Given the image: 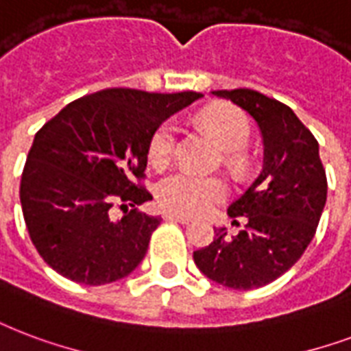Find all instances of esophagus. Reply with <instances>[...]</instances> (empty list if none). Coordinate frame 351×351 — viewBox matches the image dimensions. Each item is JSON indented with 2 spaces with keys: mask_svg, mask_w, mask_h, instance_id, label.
<instances>
[{
  "mask_svg": "<svg viewBox=\"0 0 351 351\" xmlns=\"http://www.w3.org/2000/svg\"><path fill=\"white\" fill-rule=\"evenodd\" d=\"M164 219H167V221H176V223H182V224L189 223V217H186V215H178V213H173V211H165Z\"/></svg>",
  "mask_w": 351,
  "mask_h": 351,
  "instance_id": "obj_1",
  "label": "esophagus"
}]
</instances>
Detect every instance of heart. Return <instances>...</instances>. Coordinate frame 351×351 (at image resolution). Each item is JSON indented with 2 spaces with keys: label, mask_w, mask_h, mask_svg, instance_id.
Returning a JSON list of instances; mask_svg holds the SVG:
<instances>
[{
  "label": "heart",
  "mask_w": 351,
  "mask_h": 351,
  "mask_svg": "<svg viewBox=\"0 0 351 351\" xmlns=\"http://www.w3.org/2000/svg\"><path fill=\"white\" fill-rule=\"evenodd\" d=\"M200 127L210 134L219 145L226 151H235L247 145L250 138V121L248 117L235 106L230 104H213L200 112ZM176 128L171 121L162 123L152 132L147 156L154 167H165L173 158L175 149ZM228 193V186L219 176H204L191 171H176L173 175L158 182V202L165 210L182 213V215H197L210 210Z\"/></svg>",
  "instance_id": "1"
}]
</instances>
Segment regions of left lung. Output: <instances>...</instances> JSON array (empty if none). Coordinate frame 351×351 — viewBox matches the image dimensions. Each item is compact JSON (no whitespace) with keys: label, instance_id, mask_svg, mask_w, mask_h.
Instances as JSON below:
<instances>
[{"label":"left lung","instance_id":"obj_1","mask_svg":"<svg viewBox=\"0 0 351 351\" xmlns=\"http://www.w3.org/2000/svg\"><path fill=\"white\" fill-rule=\"evenodd\" d=\"M250 114L263 138V169L228 208L230 217H247L234 237L215 228L210 245L195 250L199 271L224 287H263L306 252L326 206L328 180L318 141L287 104L256 90H217Z\"/></svg>","mask_w":351,"mask_h":351}]
</instances>
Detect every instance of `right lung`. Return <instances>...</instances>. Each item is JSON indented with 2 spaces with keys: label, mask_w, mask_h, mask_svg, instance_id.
I'll return each instance as SVG.
<instances>
[{
  "label": "right lung",
  "mask_w": 351,
  "mask_h": 351,
  "mask_svg": "<svg viewBox=\"0 0 351 351\" xmlns=\"http://www.w3.org/2000/svg\"><path fill=\"white\" fill-rule=\"evenodd\" d=\"M200 97L108 88L69 103L40 128L20 200L31 241L53 271L104 285L141 263L162 219L136 210L152 195L134 180L145 176L152 132ZM119 202L133 210L114 219L110 208Z\"/></svg>",
  "instance_id": "right-lung-1"
}]
</instances>
